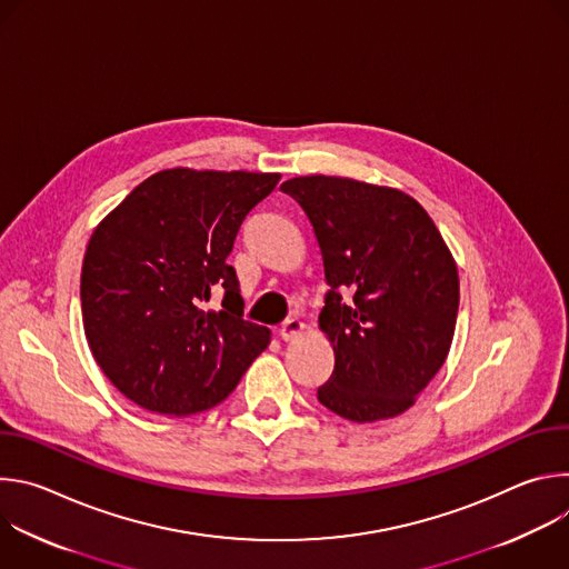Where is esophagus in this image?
I'll list each match as a JSON object with an SVG mask.
<instances>
[{
  "label": "esophagus",
  "mask_w": 569,
  "mask_h": 569,
  "mask_svg": "<svg viewBox=\"0 0 569 569\" xmlns=\"http://www.w3.org/2000/svg\"><path fill=\"white\" fill-rule=\"evenodd\" d=\"M301 331H303V321L297 319V317H290V319H286L281 323L279 336H281L283 342H292V340H297L301 336Z\"/></svg>",
  "instance_id": "1"
}]
</instances>
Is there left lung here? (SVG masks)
Masks as SVG:
<instances>
[{
  "label": "left lung",
  "instance_id": "1",
  "mask_svg": "<svg viewBox=\"0 0 569 569\" xmlns=\"http://www.w3.org/2000/svg\"><path fill=\"white\" fill-rule=\"evenodd\" d=\"M281 191L306 211L329 283L319 329L336 367L317 400L353 423L402 415L446 362L455 336L459 274L446 240L398 189L306 176Z\"/></svg>",
  "mask_w": 569,
  "mask_h": 569
}]
</instances>
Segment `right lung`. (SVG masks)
Instances as JSON below:
<instances>
[{"instance_id":"right-lung-1","label":"right lung","mask_w":569,"mask_h":569,"mask_svg":"<svg viewBox=\"0 0 569 569\" xmlns=\"http://www.w3.org/2000/svg\"><path fill=\"white\" fill-rule=\"evenodd\" d=\"M279 173L169 169L94 229L80 272L83 329L110 382L139 408L189 417L222 402L270 329L242 319L227 263L246 216ZM222 289V311L203 301Z\"/></svg>"}]
</instances>
